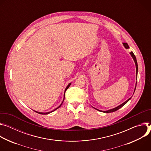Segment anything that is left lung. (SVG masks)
<instances>
[{"instance_id":"left-lung-1","label":"left lung","mask_w":151,"mask_h":151,"mask_svg":"<svg viewBox=\"0 0 151 151\" xmlns=\"http://www.w3.org/2000/svg\"><path fill=\"white\" fill-rule=\"evenodd\" d=\"M123 45H124V47L126 48V49H128L129 47V46H128V44L127 43H123ZM129 54H130V55L131 56V57H132V58L133 59V60H134V62H135V65H136V80H137V73H138V65H137V60H136V56H135V55H134V53H133V52H131L130 53H129ZM136 85H137V82L136 83V86H135V88H134V92H135V90H136ZM134 93H133V94H134ZM132 98V96L131 97H130L129 98H128L127 101H125L124 103H123L122 104H120L119 106H117V107H114V108H113V109H109V110H105V111H103V110H98V109H96V108H95V107H92L93 108H94L95 109H96V110H97L98 111H101V112H104V113H111V112H113V111H116V110H118V109H121L122 107H123L125 104H127L129 100L131 99V98Z\"/></svg>"}]
</instances>
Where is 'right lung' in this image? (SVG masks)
<instances>
[{
    "mask_svg": "<svg viewBox=\"0 0 151 151\" xmlns=\"http://www.w3.org/2000/svg\"><path fill=\"white\" fill-rule=\"evenodd\" d=\"M71 83H70L68 85V86H66V88H65V91L68 89V88L70 86V85H71ZM64 99H65V93H64V95H63V101H62V103L60 104V105L58 107H57L56 109H55V110H53V111H49V112H46V113H43V112H40V111H35V112H37V113H40V114H49V113H52V112H53V111H55L56 110H57L58 108H59L61 106H62V103H63V101H64Z\"/></svg>",
    "mask_w": 151,
    "mask_h": 151,
    "instance_id": "1",
    "label": "right lung"
}]
</instances>
